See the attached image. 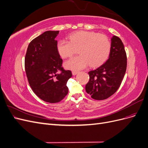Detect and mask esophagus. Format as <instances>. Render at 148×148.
Segmentation results:
<instances>
[{
  "label": "esophagus",
  "mask_w": 148,
  "mask_h": 148,
  "mask_svg": "<svg viewBox=\"0 0 148 148\" xmlns=\"http://www.w3.org/2000/svg\"><path fill=\"white\" fill-rule=\"evenodd\" d=\"M78 73V72L77 71H72V75H76Z\"/></svg>",
  "instance_id": "obj_1"
}]
</instances>
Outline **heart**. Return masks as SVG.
<instances>
[{
	"mask_svg": "<svg viewBox=\"0 0 148 148\" xmlns=\"http://www.w3.org/2000/svg\"><path fill=\"white\" fill-rule=\"evenodd\" d=\"M70 41L60 40L57 49L63 58L73 56L79 49V56L65 62L66 69L79 70L89 64L92 67L102 65L108 57L111 44L106 36L90 31H78L69 36Z\"/></svg>",
	"mask_w": 148,
	"mask_h": 148,
	"instance_id": "heart-1",
	"label": "heart"
}]
</instances>
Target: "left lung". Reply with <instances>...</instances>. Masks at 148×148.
<instances>
[{"label":"left lung","mask_w":148,"mask_h":148,"mask_svg":"<svg viewBox=\"0 0 148 148\" xmlns=\"http://www.w3.org/2000/svg\"><path fill=\"white\" fill-rule=\"evenodd\" d=\"M127 64L123 44L119 37L113 36L109 59L96 70L88 72L86 92L95 100H104L113 95L122 83Z\"/></svg>","instance_id":"1"}]
</instances>
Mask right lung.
Segmentation results:
<instances>
[{"instance_id":"add662e5","label":"right lung","mask_w":148,"mask_h":148,"mask_svg":"<svg viewBox=\"0 0 148 148\" xmlns=\"http://www.w3.org/2000/svg\"><path fill=\"white\" fill-rule=\"evenodd\" d=\"M59 31H47L29 44L25 67L29 84L40 99L49 103L61 101L66 96V83L72 77L62 67L56 38Z\"/></svg>"}]
</instances>
